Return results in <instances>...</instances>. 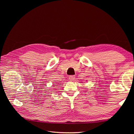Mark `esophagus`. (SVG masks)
<instances>
[{"instance_id": "esophagus-1", "label": "esophagus", "mask_w": 134, "mask_h": 134, "mask_svg": "<svg viewBox=\"0 0 134 134\" xmlns=\"http://www.w3.org/2000/svg\"><path fill=\"white\" fill-rule=\"evenodd\" d=\"M69 79L70 80H74V79H75V76L74 75H70Z\"/></svg>"}]
</instances>
